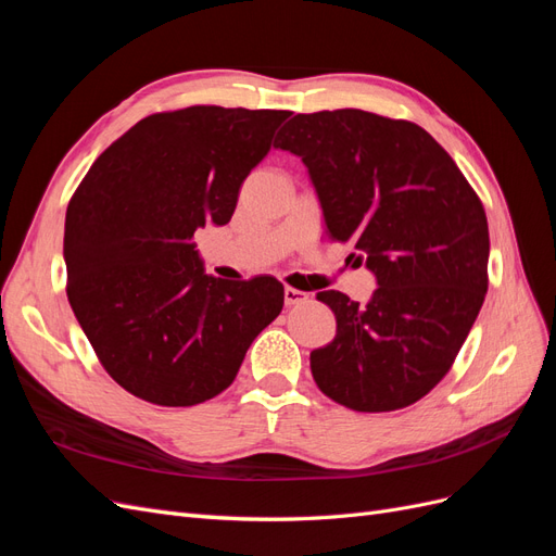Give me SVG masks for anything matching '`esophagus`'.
Returning a JSON list of instances; mask_svg holds the SVG:
<instances>
[{
  "label": "esophagus",
  "instance_id": "34e87169",
  "mask_svg": "<svg viewBox=\"0 0 556 556\" xmlns=\"http://www.w3.org/2000/svg\"><path fill=\"white\" fill-rule=\"evenodd\" d=\"M308 299L306 292L301 290H294V288H285V304L288 306H296V304H304V301Z\"/></svg>",
  "mask_w": 556,
  "mask_h": 556
}]
</instances>
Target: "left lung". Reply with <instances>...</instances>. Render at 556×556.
Returning <instances> with one entry per match:
<instances>
[{
    "label": "left lung",
    "mask_w": 556,
    "mask_h": 556,
    "mask_svg": "<svg viewBox=\"0 0 556 556\" xmlns=\"http://www.w3.org/2000/svg\"><path fill=\"white\" fill-rule=\"evenodd\" d=\"M278 148L306 164L327 237L352 241L378 290H327L336 336L311 352L329 399L406 408L443 380L486 294L490 229L478 194L429 131L359 109L296 113Z\"/></svg>",
    "instance_id": "obj_1"
}]
</instances>
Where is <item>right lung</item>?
<instances>
[{
  "instance_id": "obj_1",
  "label": "right lung",
  "mask_w": 556,
  "mask_h": 556,
  "mask_svg": "<svg viewBox=\"0 0 556 556\" xmlns=\"http://www.w3.org/2000/svg\"><path fill=\"white\" fill-rule=\"evenodd\" d=\"M288 115L223 106L148 115L78 185L64 223L66 296L129 394L172 408L217 396L280 315L282 282L208 276L192 237L231 220Z\"/></svg>"
}]
</instances>
